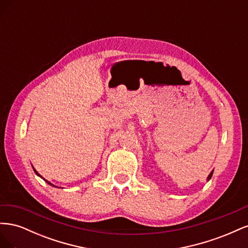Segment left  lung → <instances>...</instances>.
<instances>
[{
  "label": "left lung",
  "mask_w": 248,
  "mask_h": 248,
  "mask_svg": "<svg viewBox=\"0 0 248 248\" xmlns=\"http://www.w3.org/2000/svg\"><path fill=\"white\" fill-rule=\"evenodd\" d=\"M212 175H213V170H212V171H211V172H210V174H209V176H208V178H207V181H209V180H210V179H211Z\"/></svg>",
  "instance_id": "1"
}]
</instances>
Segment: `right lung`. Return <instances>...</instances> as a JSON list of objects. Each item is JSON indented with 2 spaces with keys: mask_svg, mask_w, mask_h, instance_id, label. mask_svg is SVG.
<instances>
[{
  "mask_svg": "<svg viewBox=\"0 0 248 248\" xmlns=\"http://www.w3.org/2000/svg\"><path fill=\"white\" fill-rule=\"evenodd\" d=\"M33 170H34V171H35V174H36V175H37V176H39V177H40V178H42V177H41V176H40V175H39V174H38V171H37V170H35V169H34V168H33ZM42 179H43V180H44V181H46V183H47V184H49V185H51V186H54V187H57V186H55V185H54V184H51V183H50V182H48V181H47V180H46V179H44V178H42Z\"/></svg>",
  "mask_w": 248,
  "mask_h": 248,
  "instance_id": "obj_1",
  "label": "right lung"
}]
</instances>
